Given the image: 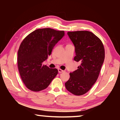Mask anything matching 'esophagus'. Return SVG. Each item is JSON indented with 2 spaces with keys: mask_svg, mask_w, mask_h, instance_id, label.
<instances>
[{
  "mask_svg": "<svg viewBox=\"0 0 120 120\" xmlns=\"http://www.w3.org/2000/svg\"><path fill=\"white\" fill-rule=\"evenodd\" d=\"M58 72H59V73H61V72H63L64 71V70H62V69H60V68H58Z\"/></svg>",
  "mask_w": 120,
  "mask_h": 120,
  "instance_id": "1",
  "label": "esophagus"
}]
</instances>
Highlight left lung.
<instances>
[{"instance_id":"left-lung-1","label":"left lung","mask_w":120,"mask_h":120,"mask_svg":"<svg viewBox=\"0 0 120 120\" xmlns=\"http://www.w3.org/2000/svg\"><path fill=\"white\" fill-rule=\"evenodd\" d=\"M75 47L74 60L81 64L65 83L69 92L79 96L90 90L96 82L105 58V50L101 40L87 31L68 32Z\"/></svg>"}]
</instances>
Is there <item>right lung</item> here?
Returning a JSON list of instances; mask_svg holds the SVG:
<instances>
[{"mask_svg":"<svg viewBox=\"0 0 120 120\" xmlns=\"http://www.w3.org/2000/svg\"><path fill=\"white\" fill-rule=\"evenodd\" d=\"M64 35V31L41 28L28 34L22 42L18 51V68L28 89L33 92L43 90L57 75V69L50 68L42 64Z\"/></svg>","mask_w":120,"mask_h":120,"instance_id":"1","label":"right lung"}]
</instances>
